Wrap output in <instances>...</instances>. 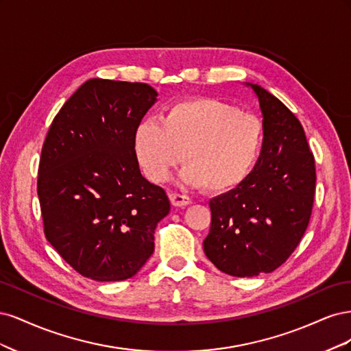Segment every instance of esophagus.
Instances as JSON below:
<instances>
[{"mask_svg": "<svg viewBox=\"0 0 351 351\" xmlns=\"http://www.w3.org/2000/svg\"><path fill=\"white\" fill-rule=\"evenodd\" d=\"M169 200H171L173 206L176 208H184L192 204V199L186 195H178V193H169Z\"/></svg>", "mask_w": 351, "mask_h": 351, "instance_id": "1", "label": "esophagus"}]
</instances>
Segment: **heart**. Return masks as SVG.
<instances>
[{"instance_id": "heart-1", "label": "heart", "mask_w": 351, "mask_h": 351, "mask_svg": "<svg viewBox=\"0 0 351 351\" xmlns=\"http://www.w3.org/2000/svg\"><path fill=\"white\" fill-rule=\"evenodd\" d=\"M262 146L258 117L214 98L174 102L159 123L145 120L133 133L136 159L151 182H165L183 154V182L214 193L240 186L256 165Z\"/></svg>"}]
</instances>
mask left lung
Instances as JSON below:
<instances>
[{
    "instance_id": "obj_1",
    "label": "left lung",
    "mask_w": 351,
    "mask_h": 351,
    "mask_svg": "<svg viewBox=\"0 0 351 351\" xmlns=\"http://www.w3.org/2000/svg\"><path fill=\"white\" fill-rule=\"evenodd\" d=\"M263 146L250 176L209 200L210 230L204 250L232 277H256L282 265L309 226L315 197V158L297 117L258 84Z\"/></svg>"
}]
</instances>
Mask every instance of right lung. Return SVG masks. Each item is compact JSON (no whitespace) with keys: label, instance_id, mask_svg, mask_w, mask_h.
<instances>
[{"label":"right lung","instance_id":"add662e5","mask_svg":"<svg viewBox=\"0 0 351 351\" xmlns=\"http://www.w3.org/2000/svg\"><path fill=\"white\" fill-rule=\"evenodd\" d=\"M156 97L146 83L90 79L62 105L42 146L45 237L86 278H132L154 253L169 200L142 176L133 133Z\"/></svg>","mask_w":351,"mask_h":351}]
</instances>
